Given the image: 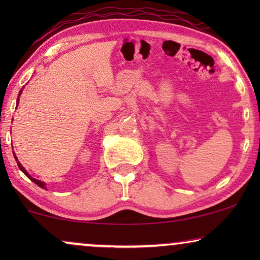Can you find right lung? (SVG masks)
Wrapping results in <instances>:
<instances>
[{"label":"right lung","mask_w":260,"mask_h":260,"mask_svg":"<svg viewBox=\"0 0 260 260\" xmlns=\"http://www.w3.org/2000/svg\"><path fill=\"white\" fill-rule=\"evenodd\" d=\"M17 103H19V101H17ZM17 166H19V168H20L21 170H22V172L24 173V175H27L28 177H29V179H30L31 181H33V182H34V183H37V184H38V186H39V187H41V188H46V187H45V183H44V182H41V181H39V180H37V179H33V177H31V176L29 175V174H28V173L26 172V170H24V168H23V167H22V166H21L19 162H17Z\"/></svg>","instance_id":"add662e5"}]
</instances>
